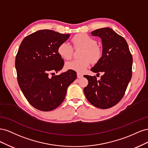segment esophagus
I'll return each mask as SVG.
<instances>
[{
    "instance_id": "obj_1",
    "label": "esophagus",
    "mask_w": 148,
    "mask_h": 148,
    "mask_svg": "<svg viewBox=\"0 0 148 148\" xmlns=\"http://www.w3.org/2000/svg\"><path fill=\"white\" fill-rule=\"evenodd\" d=\"M83 77V75L82 73H77V77L78 78H82Z\"/></svg>"
}]
</instances>
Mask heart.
I'll use <instances>...</instances> for the list:
<instances>
[{"label": "heart", "mask_w": 148, "mask_h": 148, "mask_svg": "<svg viewBox=\"0 0 148 148\" xmlns=\"http://www.w3.org/2000/svg\"><path fill=\"white\" fill-rule=\"evenodd\" d=\"M72 42L75 48L83 47L82 53L83 59L73 60L66 64V69L74 70L78 73H83L92 62L96 64L102 57L101 49L97 46V41L93 38L86 34H78L72 38ZM59 55L64 59L69 60L73 56V49L69 43L63 42L57 48Z\"/></svg>", "instance_id": "b5f03b06"}]
</instances>
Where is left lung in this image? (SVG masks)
<instances>
[{"label":"left lung","mask_w":148,"mask_h":148,"mask_svg":"<svg viewBox=\"0 0 148 148\" xmlns=\"http://www.w3.org/2000/svg\"><path fill=\"white\" fill-rule=\"evenodd\" d=\"M91 34L102 39V55L91 70L102 73L101 79L84 75L88 84L84 93L92 105L109 109L122 99L132 75L133 58L128 44L122 36L110 28L93 31Z\"/></svg>","instance_id":"8db88e82"}]
</instances>
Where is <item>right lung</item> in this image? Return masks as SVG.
Listing matches in <instances>:
<instances>
[{"mask_svg": "<svg viewBox=\"0 0 148 148\" xmlns=\"http://www.w3.org/2000/svg\"><path fill=\"white\" fill-rule=\"evenodd\" d=\"M70 36L49 29L39 30L25 37L18 51V83L29 104L39 110L51 111L59 106L67 88L77 78V73L71 70L59 75H49L63 68L64 62L57 48Z\"/></svg>", "mask_w": 148, "mask_h": 148, "instance_id": "right-lung-1", "label": "right lung"}]
</instances>
